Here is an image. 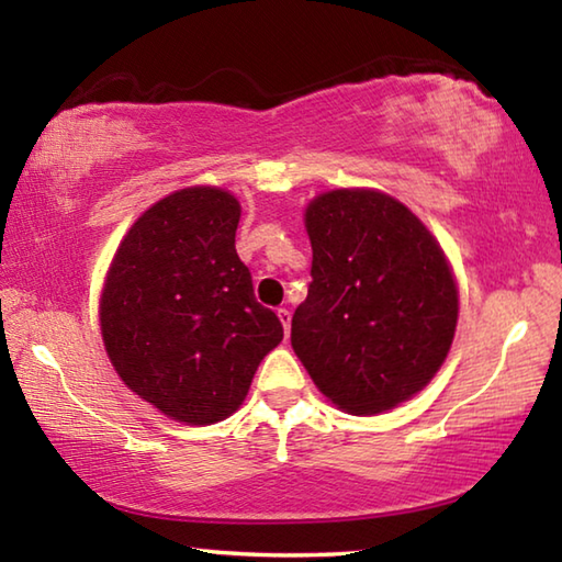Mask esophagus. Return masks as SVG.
Wrapping results in <instances>:
<instances>
[{
	"mask_svg": "<svg viewBox=\"0 0 562 562\" xmlns=\"http://www.w3.org/2000/svg\"><path fill=\"white\" fill-rule=\"evenodd\" d=\"M278 317H280V322H282V327H284V335H290V322H292V315H290V310H284V307H280V310H278Z\"/></svg>",
	"mask_w": 562,
	"mask_h": 562,
	"instance_id": "34e87169",
	"label": "esophagus"
}]
</instances>
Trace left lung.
Segmentation results:
<instances>
[{
    "instance_id": "obj_1",
    "label": "left lung",
    "mask_w": 562,
    "mask_h": 562,
    "mask_svg": "<svg viewBox=\"0 0 562 562\" xmlns=\"http://www.w3.org/2000/svg\"><path fill=\"white\" fill-rule=\"evenodd\" d=\"M312 282L292 315V349L319 392L379 414L431 382L453 341L459 292L424 223L376 190L310 203Z\"/></svg>"
}]
</instances>
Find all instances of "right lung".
Segmentation results:
<instances>
[{
    "mask_svg": "<svg viewBox=\"0 0 562 562\" xmlns=\"http://www.w3.org/2000/svg\"><path fill=\"white\" fill-rule=\"evenodd\" d=\"M240 203L186 188L133 223L101 297L103 345L131 392L186 424L231 416L282 341L237 258Z\"/></svg>",
    "mask_w": 562,
    "mask_h": 562,
    "instance_id": "obj_1",
    "label": "right lung"
}]
</instances>
